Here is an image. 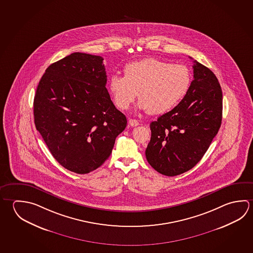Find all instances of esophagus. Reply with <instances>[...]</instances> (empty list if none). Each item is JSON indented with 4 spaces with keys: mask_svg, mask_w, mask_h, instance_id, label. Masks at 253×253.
Here are the masks:
<instances>
[{
    "mask_svg": "<svg viewBox=\"0 0 253 253\" xmlns=\"http://www.w3.org/2000/svg\"><path fill=\"white\" fill-rule=\"evenodd\" d=\"M128 125H130L131 127H136L137 125H139V123L137 120H135V119H129L128 120Z\"/></svg>",
    "mask_w": 253,
    "mask_h": 253,
    "instance_id": "1",
    "label": "esophagus"
}]
</instances>
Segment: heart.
<instances>
[{"label":"heart","instance_id":"1","mask_svg":"<svg viewBox=\"0 0 253 253\" xmlns=\"http://www.w3.org/2000/svg\"><path fill=\"white\" fill-rule=\"evenodd\" d=\"M191 82L190 70L185 66L149 58L127 64L125 76H110L108 89L120 110L128 109L137 96L139 109L161 115L186 97Z\"/></svg>","mask_w":253,"mask_h":253}]
</instances>
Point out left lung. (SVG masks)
Here are the masks:
<instances>
[{
    "label": "left lung",
    "instance_id": "obj_1",
    "mask_svg": "<svg viewBox=\"0 0 253 253\" xmlns=\"http://www.w3.org/2000/svg\"><path fill=\"white\" fill-rule=\"evenodd\" d=\"M194 63V80L186 97L150 124L146 160L156 171L169 177L195 167L221 125L220 84L208 67Z\"/></svg>",
    "mask_w": 253,
    "mask_h": 253
}]
</instances>
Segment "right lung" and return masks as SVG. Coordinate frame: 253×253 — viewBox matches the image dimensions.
Segmentation results:
<instances>
[{
  "label": "right lung",
  "instance_id": "1",
  "mask_svg": "<svg viewBox=\"0 0 253 253\" xmlns=\"http://www.w3.org/2000/svg\"><path fill=\"white\" fill-rule=\"evenodd\" d=\"M106 84L102 57L75 52L51 64L37 86L36 129L54 158L73 172L100 167L126 128Z\"/></svg>",
  "mask_w": 253,
  "mask_h": 253
}]
</instances>
